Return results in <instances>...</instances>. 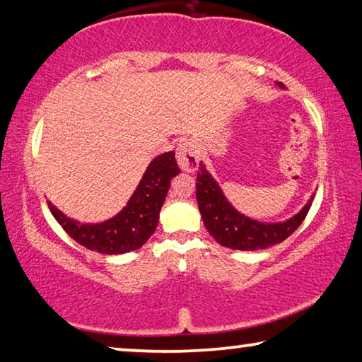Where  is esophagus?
Wrapping results in <instances>:
<instances>
[{
	"label": "esophagus",
	"mask_w": 362,
	"mask_h": 362,
	"mask_svg": "<svg viewBox=\"0 0 362 362\" xmlns=\"http://www.w3.org/2000/svg\"><path fill=\"white\" fill-rule=\"evenodd\" d=\"M177 163L182 170H187V173H192L196 168H198L199 163V155L198 148H196V144L193 140H183L177 146Z\"/></svg>",
	"instance_id": "obj_1"
}]
</instances>
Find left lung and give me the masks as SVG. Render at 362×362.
<instances>
[{
	"instance_id": "left-lung-1",
	"label": "left lung",
	"mask_w": 362,
	"mask_h": 362,
	"mask_svg": "<svg viewBox=\"0 0 362 362\" xmlns=\"http://www.w3.org/2000/svg\"><path fill=\"white\" fill-rule=\"evenodd\" d=\"M283 88V83H279ZM196 199L207 231L220 246L238 250H260L287 240L308 214L313 198L297 216L281 223H262L238 212L201 164L196 179Z\"/></svg>"
}]
</instances>
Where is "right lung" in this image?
Here are the masks:
<instances>
[{
	"instance_id": "right-lung-1",
	"label": "right lung",
	"mask_w": 362,
	"mask_h": 362,
	"mask_svg": "<svg viewBox=\"0 0 362 362\" xmlns=\"http://www.w3.org/2000/svg\"><path fill=\"white\" fill-rule=\"evenodd\" d=\"M179 173L174 151L163 153L153 159L127 206L118 216L103 223H78L51 203L47 204L60 226L86 249L107 255L131 252L142 247L155 233L170 180Z\"/></svg>"
}]
</instances>
